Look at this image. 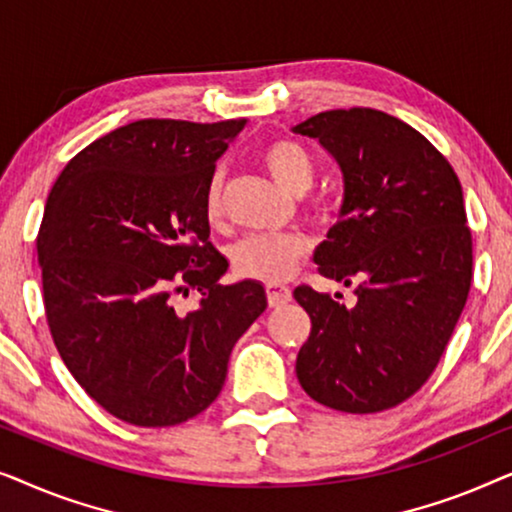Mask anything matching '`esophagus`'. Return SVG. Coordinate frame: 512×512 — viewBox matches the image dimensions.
Here are the masks:
<instances>
[{
  "label": "esophagus",
  "instance_id": "esophagus-1",
  "mask_svg": "<svg viewBox=\"0 0 512 512\" xmlns=\"http://www.w3.org/2000/svg\"><path fill=\"white\" fill-rule=\"evenodd\" d=\"M265 296H268V305L270 307H282L286 303H291V291L286 286H277V284H268L265 286Z\"/></svg>",
  "mask_w": 512,
  "mask_h": 512
}]
</instances>
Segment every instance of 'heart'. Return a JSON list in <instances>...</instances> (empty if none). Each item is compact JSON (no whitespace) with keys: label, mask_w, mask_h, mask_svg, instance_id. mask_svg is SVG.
<instances>
[{"label":"heart","mask_w":512,"mask_h":512,"mask_svg":"<svg viewBox=\"0 0 512 512\" xmlns=\"http://www.w3.org/2000/svg\"><path fill=\"white\" fill-rule=\"evenodd\" d=\"M261 163L284 191L305 195L314 184V160L310 151L291 139H272L261 151ZM205 216L209 223H219L223 216V177L214 174L205 193ZM307 242L296 233L251 235L230 249V265L237 277L277 284L296 270L305 256Z\"/></svg>","instance_id":"1"}]
</instances>
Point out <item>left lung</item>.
Returning <instances> with one entry per match:
<instances>
[{
  "label": "left lung",
  "mask_w": 512,
  "mask_h": 512,
  "mask_svg": "<svg viewBox=\"0 0 512 512\" xmlns=\"http://www.w3.org/2000/svg\"><path fill=\"white\" fill-rule=\"evenodd\" d=\"M342 174L335 226L314 249L319 272L356 303L298 286L310 314L296 375L326 408L366 415L429 380L464 310L473 242L452 165L408 123L377 109H333L293 125Z\"/></svg>",
  "instance_id": "left-lung-1"
}]
</instances>
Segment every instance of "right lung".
Instances as JSON below:
<instances>
[{
	"instance_id": "obj_1",
	"label": "right lung",
	"mask_w": 512,
	"mask_h": 512,
	"mask_svg": "<svg viewBox=\"0 0 512 512\" xmlns=\"http://www.w3.org/2000/svg\"><path fill=\"white\" fill-rule=\"evenodd\" d=\"M247 121L144 118L69 160L37 237L48 328L109 415L174 426L216 401L228 359L268 298L254 279L221 286L228 261L209 242L205 193ZM201 291L195 311L173 298Z\"/></svg>"
}]
</instances>
